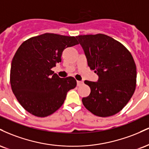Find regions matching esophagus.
<instances>
[{"mask_svg": "<svg viewBox=\"0 0 149 149\" xmlns=\"http://www.w3.org/2000/svg\"><path fill=\"white\" fill-rule=\"evenodd\" d=\"M83 85V81H80V80H77V85L78 86H80V85Z\"/></svg>", "mask_w": 149, "mask_h": 149, "instance_id": "esophagus-1", "label": "esophagus"}]
</instances>
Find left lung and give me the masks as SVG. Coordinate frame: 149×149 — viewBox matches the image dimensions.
Wrapping results in <instances>:
<instances>
[{"label":"left lung","instance_id":"obj_1","mask_svg":"<svg viewBox=\"0 0 149 149\" xmlns=\"http://www.w3.org/2000/svg\"><path fill=\"white\" fill-rule=\"evenodd\" d=\"M88 66L99 76L98 82L85 80L90 95L82 102L94 115L109 117L120 111L135 91L136 67L130 52L119 41L104 34L76 36Z\"/></svg>","mask_w":149,"mask_h":149}]
</instances>
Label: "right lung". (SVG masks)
Segmentation results:
<instances>
[{
    "label": "right lung",
    "instance_id": "obj_1",
    "mask_svg": "<svg viewBox=\"0 0 149 149\" xmlns=\"http://www.w3.org/2000/svg\"><path fill=\"white\" fill-rule=\"evenodd\" d=\"M74 36L44 33L25 40L12 61L10 85L19 103L29 113L47 117L64 104L76 80L61 78L52 69L61 62L62 52L78 45Z\"/></svg>",
    "mask_w": 149,
    "mask_h": 149
}]
</instances>
